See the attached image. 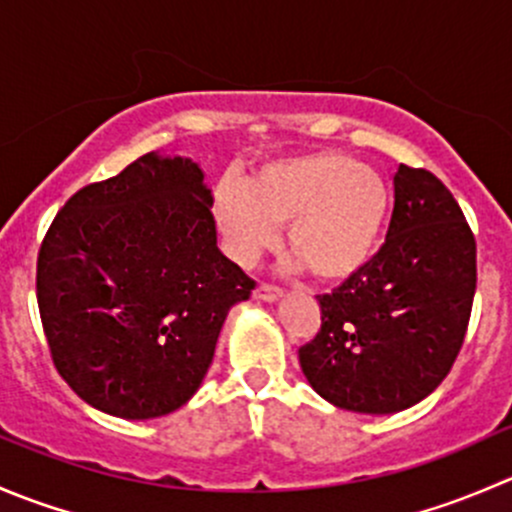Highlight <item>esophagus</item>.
<instances>
[{"mask_svg": "<svg viewBox=\"0 0 512 512\" xmlns=\"http://www.w3.org/2000/svg\"><path fill=\"white\" fill-rule=\"evenodd\" d=\"M255 297L265 299V302H277V299L282 297V289L275 287V285H267V282H262V285H257V289H255Z\"/></svg>", "mask_w": 512, "mask_h": 512, "instance_id": "obj_1", "label": "esophagus"}]
</instances>
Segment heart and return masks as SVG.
<instances>
[{
	"label": "heart",
	"instance_id": "1",
	"mask_svg": "<svg viewBox=\"0 0 512 512\" xmlns=\"http://www.w3.org/2000/svg\"><path fill=\"white\" fill-rule=\"evenodd\" d=\"M391 210L384 175L342 151H309L220 185L215 218L237 262H252L285 227L287 252L317 280L344 282L364 270Z\"/></svg>",
	"mask_w": 512,
	"mask_h": 512
}]
</instances>
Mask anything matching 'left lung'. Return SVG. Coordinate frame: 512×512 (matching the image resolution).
I'll return each instance as SVG.
<instances>
[{"instance_id":"obj_1","label":"left lung","mask_w":512,"mask_h":512,"mask_svg":"<svg viewBox=\"0 0 512 512\" xmlns=\"http://www.w3.org/2000/svg\"><path fill=\"white\" fill-rule=\"evenodd\" d=\"M476 294V237L451 190L401 163L381 250L332 294L299 366L322 399L359 414H394L451 371Z\"/></svg>"}]
</instances>
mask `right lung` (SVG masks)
<instances>
[{
  "label": "right lung",
  "instance_id": "add662e5",
  "mask_svg": "<svg viewBox=\"0 0 512 512\" xmlns=\"http://www.w3.org/2000/svg\"><path fill=\"white\" fill-rule=\"evenodd\" d=\"M190 158L146 153L66 200L36 257V302L61 379L94 409L156 418L203 384L232 304L255 280L218 250Z\"/></svg>",
  "mask_w": 512,
  "mask_h": 512
}]
</instances>
